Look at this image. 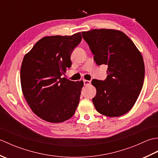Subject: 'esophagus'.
Returning a JSON list of instances; mask_svg holds the SVG:
<instances>
[{
	"mask_svg": "<svg viewBox=\"0 0 158 158\" xmlns=\"http://www.w3.org/2000/svg\"><path fill=\"white\" fill-rule=\"evenodd\" d=\"M83 83H84L85 86H88L91 84V81H88V80H83Z\"/></svg>",
	"mask_w": 158,
	"mask_h": 158,
	"instance_id": "obj_1",
	"label": "esophagus"
}]
</instances>
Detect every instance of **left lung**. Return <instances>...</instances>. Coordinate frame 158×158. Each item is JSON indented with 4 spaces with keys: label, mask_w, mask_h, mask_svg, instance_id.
Returning <instances> with one entry per match:
<instances>
[{
    "label": "left lung",
    "mask_w": 158,
    "mask_h": 158,
    "mask_svg": "<svg viewBox=\"0 0 158 158\" xmlns=\"http://www.w3.org/2000/svg\"><path fill=\"white\" fill-rule=\"evenodd\" d=\"M98 66L107 68L106 79H94L96 88L92 101L98 113L119 117L132 108L141 91L145 64L141 53L123 32L112 29H94L82 32Z\"/></svg>",
    "instance_id": "left-lung-1"
}]
</instances>
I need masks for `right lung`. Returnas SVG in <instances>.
Returning <instances> with one entry per match:
<instances>
[{"instance_id": "obj_1", "label": "right lung", "mask_w": 158, "mask_h": 158, "mask_svg": "<svg viewBox=\"0 0 158 158\" xmlns=\"http://www.w3.org/2000/svg\"><path fill=\"white\" fill-rule=\"evenodd\" d=\"M81 39V32L45 36L23 59V94L32 111L47 122H63L75 113L83 81H70L62 76L71 66L70 56Z\"/></svg>"}]
</instances>
